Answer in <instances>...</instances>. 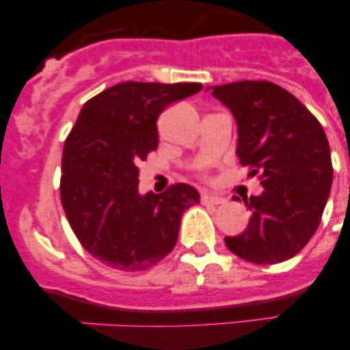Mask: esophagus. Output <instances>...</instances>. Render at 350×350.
Masks as SVG:
<instances>
[{
  "mask_svg": "<svg viewBox=\"0 0 350 350\" xmlns=\"http://www.w3.org/2000/svg\"><path fill=\"white\" fill-rule=\"evenodd\" d=\"M200 200H202V204H212V206H219V204L226 202V199L217 194H212V192H204Z\"/></svg>",
  "mask_w": 350,
  "mask_h": 350,
  "instance_id": "34e87169",
  "label": "esophagus"
}]
</instances>
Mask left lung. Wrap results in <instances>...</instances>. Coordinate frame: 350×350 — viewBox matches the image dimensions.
<instances>
[{
	"label": "left lung",
	"instance_id": "obj_1",
	"mask_svg": "<svg viewBox=\"0 0 350 350\" xmlns=\"http://www.w3.org/2000/svg\"><path fill=\"white\" fill-rule=\"evenodd\" d=\"M237 123V156L250 176L260 172L263 192L245 198L248 226L226 237L228 250L258 265L286 262L317 230L332 186L327 136L311 111L271 82L208 87Z\"/></svg>",
	"mask_w": 350,
	"mask_h": 350
}]
</instances>
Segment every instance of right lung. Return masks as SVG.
<instances>
[{
	"label": "right lung",
	"mask_w": 350,
	"mask_h": 350,
	"mask_svg": "<svg viewBox=\"0 0 350 350\" xmlns=\"http://www.w3.org/2000/svg\"><path fill=\"white\" fill-rule=\"evenodd\" d=\"M200 83L123 82L80 110L62 152L60 199L82 247L107 267L146 270L178 242L180 217L200 202L189 184L138 189V163L158 148L156 120Z\"/></svg>",
	"instance_id": "add662e5"
}]
</instances>
